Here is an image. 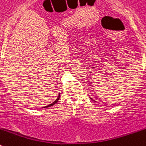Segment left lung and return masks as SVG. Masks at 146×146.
I'll list each match as a JSON object with an SVG mask.
<instances>
[{
	"mask_svg": "<svg viewBox=\"0 0 146 146\" xmlns=\"http://www.w3.org/2000/svg\"><path fill=\"white\" fill-rule=\"evenodd\" d=\"M90 100H93V101H95V100H93V99H92V98H90Z\"/></svg>",
	"mask_w": 146,
	"mask_h": 146,
	"instance_id": "8db88e82",
	"label": "left lung"
}]
</instances>
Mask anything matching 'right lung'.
<instances>
[{
	"mask_svg": "<svg viewBox=\"0 0 146 146\" xmlns=\"http://www.w3.org/2000/svg\"><path fill=\"white\" fill-rule=\"evenodd\" d=\"M59 99H60V94H58V97H57V99H56V100H55V101L53 102H52V103L50 104V105H47V106H45V107L42 108H49V107H51V106H52V105H55V104H56V102H57L58 101V100H59Z\"/></svg>",
	"mask_w": 146,
	"mask_h": 146,
	"instance_id": "obj_1",
	"label": "right lung"
}]
</instances>
